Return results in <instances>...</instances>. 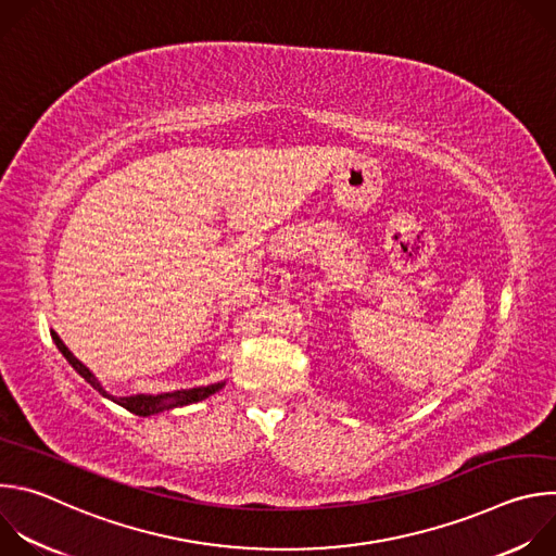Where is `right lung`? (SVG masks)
Returning a JSON list of instances; mask_svg holds the SVG:
<instances>
[{
	"label": "right lung",
	"instance_id": "right-lung-1",
	"mask_svg": "<svg viewBox=\"0 0 556 556\" xmlns=\"http://www.w3.org/2000/svg\"><path fill=\"white\" fill-rule=\"evenodd\" d=\"M50 337H52L54 345L59 348V352L65 356V361L74 367V371L81 378H86L103 395V399L121 405L123 409H127L136 416H142V418L206 401L208 395H213L215 391H219L226 384V380H219V382H213V384H206V387H191V389H178V391H167V393H131V395H121V399H118V395H112V393L105 391L101 380L65 348V343L59 339V334L54 330H50Z\"/></svg>",
	"mask_w": 556,
	"mask_h": 556
}]
</instances>
